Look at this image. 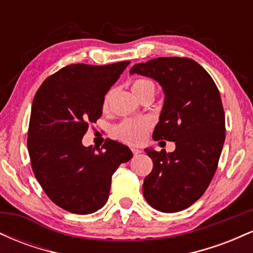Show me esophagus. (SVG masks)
Listing matches in <instances>:
<instances>
[{"label":"esophagus","mask_w":253,"mask_h":253,"mask_svg":"<svg viewBox=\"0 0 253 253\" xmlns=\"http://www.w3.org/2000/svg\"><path fill=\"white\" fill-rule=\"evenodd\" d=\"M132 152H133V155H134V156H138V155H140V153H141V150L132 149Z\"/></svg>","instance_id":"obj_1"}]
</instances>
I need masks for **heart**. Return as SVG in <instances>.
Returning a JSON list of instances; mask_svg holds the SVG:
<instances>
[{
    "instance_id": "1",
    "label": "heart",
    "mask_w": 253,
    "mask_h": 253,
    "mask_svg": "<svg viewBox=\"0 0 253 253\" xmlns=\"http://www.w3.org/2000/svg\"><path fill=\"white\" fill-rule=\"evenodd\" d=\"M155 83L149 80H138L133 83L132 91L133 94L139 95L145 91H152L155 94ZM113 90H109L103 98V108L107 109L109 106L110 98H112ZM151 121L147 119L141 120H125L120 125H118L114 129V134L120 140L130 145H139L144 141L146 132L150 129Z\"/></svg>"
}]
</instances>
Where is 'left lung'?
I'll return each instance as SVG.
<instances>
[{
  "label": "left lung",
  "instance_id": "1",
  "mask_svg": "<svg viewBox=\"0 0 253 253\" xmlns=\"http://www.w3.org/2000/svg\"><path fill=\"white\" fill-rule=\"evenodd\" d=\"M129 74L152 78L162 86L164 103L153 139L176 145L169 153L145 149L153 162L144 179L145 200L163 213L185 210L210 185L225 143L219 90L210 74L188 58H156L133 65Z\"/></svg>",
  "mask_w": 253,
  "mask_h": 253
}]
</instances>
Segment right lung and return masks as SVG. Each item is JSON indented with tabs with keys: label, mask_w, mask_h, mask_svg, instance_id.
<instances>
[{
	"label": "right lung",
	"mask_w": 253,
	"mask_h": 253,
	"mask_svg": "<svg viewBox=\"0 0 253 253\" xmlns=\"http://www.w3.org/2000/svg\"><path fill=\"white\" fill-rule=\"evenodd\" d=\"M129 63L68 65L46 78L34 96L27 140L32 169L63 210L85 215L102 208L113 173L133 157L115 140L104 150L82 144L88 125L102 115L104 95Z\"/></svg>",
	"instance_id": "add662e5"
}]
</instances>
